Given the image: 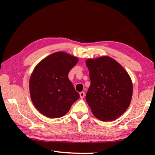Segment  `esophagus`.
<instances>
[{
  "label": "esophagus",
  "instance_id": "34e87169",
  "mask_svg": "<svg viewBox=\"0 0 155 155\" xmlns=\"http://www.w3.org/2000/svg\"><path fill=\"white\" fill-rule=\"evenodd\" d=\"M79 95L81 98H83L84 96H85V92L84 91H81V92L79 93Z\"/></svg>",
  "mask_w": 155,
  "mask_h": 155
}]
</instances>
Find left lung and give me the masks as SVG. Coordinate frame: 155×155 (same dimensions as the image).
<instances>
[{"instance_id": "8db88e82", "label": "left lung", "mask_w": 155, "mask_h": 155, "mask_svg": "<svg viewBox=\"0 0 155 155\" xmlns=\"http://www.w3.org/2000/svg\"><path fill=\"white\" fill-rule=\"evenodd\" d=\"M90 87L86 101L101 121L116 120L127 111L133 95V83L125 69L108 56L86 60Z\"/></svg>"}]
</instances>
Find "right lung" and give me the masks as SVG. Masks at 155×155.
Wrapping results in <instances>:
<instances>
[{
    "mask_svg": "<svg viewBox=\"0 0 155 155\" xmlns=\"http://www.w3.org/2000/svg\"><path fill=\"white\" fill-rule=\"evenodd\" d=\"M78 59L64 52H57L41 60L34 68L29 91L34 106L50 118H59L69 111L79 98L68 78L70 70Z\"/></svg>",
    "mask_w": 155,
    "mask_h": 155,
    "instance_id": "obj_1",
    "label": "right lung"
}]
</instances>
